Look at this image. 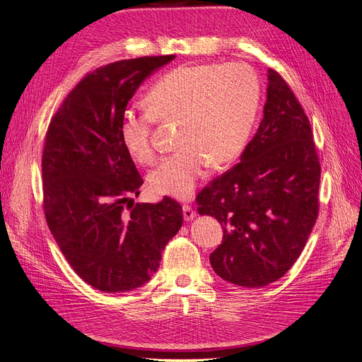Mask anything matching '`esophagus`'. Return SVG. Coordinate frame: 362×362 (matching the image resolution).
Returning a JSON list of instances; mask_svg holds the SVG:
<instances>
[{"label":"esophagus","instance_id":"esophagus-1","mask_svg":"<svg viewBox=\"0 0 362 362\" xmlns=\"http://www.w3.org/2000/svg\"><path fill=\"white\" fill-rule=\"evenodd\" d=\"M182 214H184V221H193V218L196 217V211L193 210V206L189 205V204H184L182 205Z\"/></svg>","mask_w":362,"mask_h":362}]
</instances>
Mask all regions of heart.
Returning a JSON list of instances; mask_svg holds the SVG:
<instances>
[{"label":"heart","mask_w":362,"mask_h":362,"mask_svg":"<svg viewBox=\"0 0 362 362\" xmlns=\"http://www.w3.org/2000/svg\"><path fill=\"white\" fill-rule=\"evenodd\" d=\"M259 81L245 63L181 66L163 75L146 95L148 110H128L120 120V140L140 164L157 158L154 125L180 122L175 154L151 172V187L185 199L213 163L233 161L246 146L255 124Z\"/></svg>","instance_id":"obj_1"}]
</instances>
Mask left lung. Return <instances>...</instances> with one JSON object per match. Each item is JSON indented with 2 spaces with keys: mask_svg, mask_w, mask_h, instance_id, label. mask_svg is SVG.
<instances>
[{
  "mask_svg": "<svg viewBox=\"0 0 362 362\" xmlns=\"http://www.w3.org/2000/svg\"><path fill=\"white\" fill-rule=\"evenodd\" d=\"M267 78L264 116L240 163L196 196L198 213L223 228L213 270L249 288L286 275L319 216L320 161L310 119L276 71Z\"/></svg>",
  "mask_w": 362,
  "mask_h": 362,
  "instance_id": "left-lung-1",
  "label": "left lung"
}]
</instances>
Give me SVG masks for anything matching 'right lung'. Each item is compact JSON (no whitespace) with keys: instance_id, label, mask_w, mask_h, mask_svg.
<instances>
[{"instance_id":"1","label":"right lung","mask_w":362,"mask_h":362,"mask_svg":"<svg viewBox=\"0 0 362 362\" xmlns=\"http://www.w3.org/2000/svg\"><path fill=\"white\" fill-rule=\"evenodd\" d=\"M175 56L120 60L76 84L51 117L42 156L43 211L52 237L84 282L104 293L151 279L182 225L181 205L134 204L144 184L120 140L128 101Z\"/></svg>"}]
</instances>
